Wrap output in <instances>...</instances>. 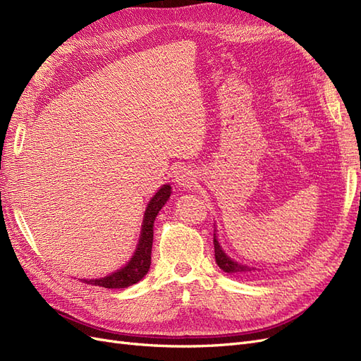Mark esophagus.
<instances>
[{
	"mask_svg": "<svg viewBox=\"0 0 361 361\" xmlns=\"http://www.w3.org/2000/svg\"><path fill=\"white\" fill-rule=\"evenodd\" d=\"M174 182H176L179 187L190 188L195 183V174L188 167H180L176 174H174Z\"/></svg>",
	"mask_w": 361,
	"mask_h": 361,
	"instance_id": "obj_1",
	"label": "esophagus"
}]
</instances>
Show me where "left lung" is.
<instances>
[{"instance_id":"obj_1","label":"left lung","mask_w":361,"mask_h":361,"mask_svg":"<svg viewBox=\"0 0 361 361\" xmlns=\"http://www.w3.org/2000/svg\"><path fill=\"white\" fill-rule=\"evenodd\" d=\"M214 250H215L216 265L220 267L224 272H247V271H251V268H248L245 265H239L238 262H233L231 257L226 256V253L221 250L220 244H218V241H216L215 233H214Z\"/></svg>"}]
</instances>
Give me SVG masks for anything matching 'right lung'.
I'll use <instances>...</instances> for the list:
<instances>
[{"label":"right lung","instance_id":"add662e5","mask_svg":"<svg viewBox=\"0 0 361 361\" xmlns=\"http://www.w3.org/2000/svg\"><path fill=\"white\" fill-rule=\"evenodd\" d=\"M171 187L164 185V187L155 194L147 204V209L143 220V228H141V238L138 243V248L129 264L120 271L114 272L111 276L96 280H84L87 285L102 286L108 289H122L135 285L137 281L143 279L150 268V253H152V243H154V221L161 211V207L166 204L170 197Z\"/></svg>","mask_w":361,"mask_h":361}]
</instances>
